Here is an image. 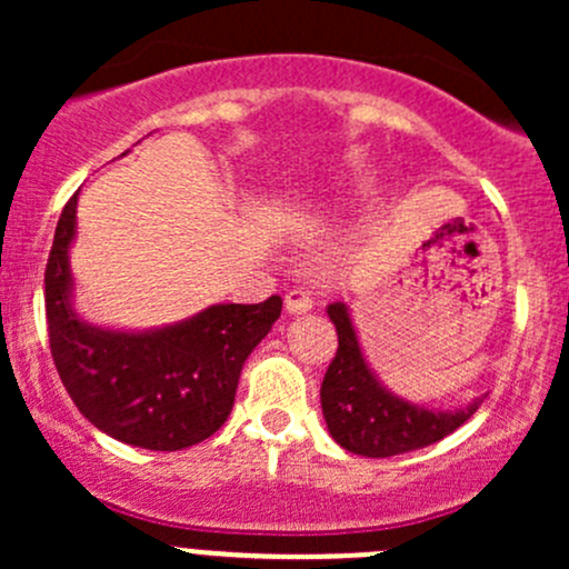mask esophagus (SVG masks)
Wrapping results in <instances>:
<instances>
[{"mask_svg": "<svg viewBox=\"0 0 569 569\" xmlns=\"http://www.w3.org/2000/svg\"><path fill=\"white\" fill-rule=\"evenodd\" d=\"M313 308L311 295L306 289H289L286 291V311L289 313H306Z\"/></svg>", "mask_w": 569, "mask_h": 569, "instance_id": "esophagus-1", "label": "esophagus"}]
</instances>
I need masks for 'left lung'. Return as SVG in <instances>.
Masks as SVG:
<instances>
[{"label":"left lung","instance_id":"obj_1","mask_svg":"<svg viewBox=\"0 0 569 569\" xmlns=\"http://www.w3.org/2000/svg\"><path fill=\"white\" fill-rule=\"evenodd\" d=\"M327 313L336 325L338 349L321 380V412L341 449L360 457H396L423 449L460 429L481 405L479 399L468 410L435 412L388 393L366 366L347 306L332 302Z\"/></svg>","mask_w":569,"mask_h":569}]
</instances>
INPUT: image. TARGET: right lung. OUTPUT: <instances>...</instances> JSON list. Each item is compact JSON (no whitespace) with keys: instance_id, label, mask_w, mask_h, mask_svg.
Wrapping results in <instances>:
<instances>
[{"instance_id":"add662e5","label":"right lung","mask_w":569,"mask_h":569,"mask_svg":"<svg viewBox=\"0 0 569 569\" xmlns=\"http://www.w3.org/2000/svg\"><path fill=\"white\" fill-rule=\"evenodd\" d=\"M73 226L77 194L57 222L43 278L49 349L68 396L120 443L151 451L203 443L231 416L244 360L272 330L283 300L272 295L256 306H211L153 332L84 325L68 306Z\"/></svg>"}]
</instances>
